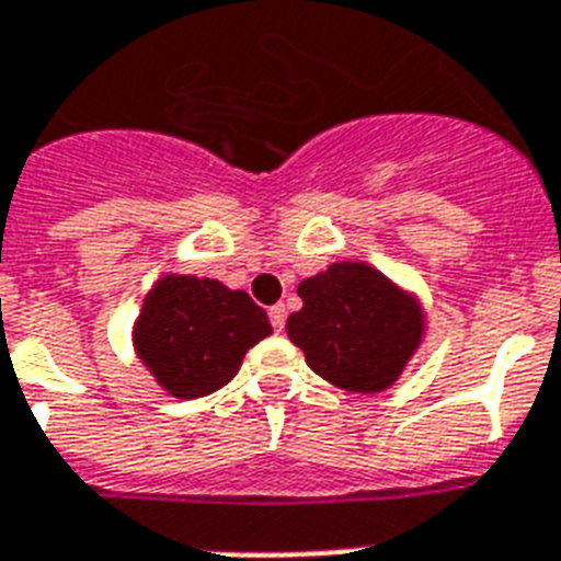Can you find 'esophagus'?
I'll use <instances>...</instances> for the list:
<instances>
[{"mask_svg":"<svg viewBox=\"0 0 561 561\" xmlns=\"http://www.w3.org/2000/svg\"><path fill=\"white\" fill-rule=\"evenodd\" d=\"M270 320H272V329H275V332H284V329H286V306L284 304L272 306Z\"/></svg>","mask_w":561,"mask_h":561,"instance_id":"obj_1","label":"esophagus"}]
</instances>
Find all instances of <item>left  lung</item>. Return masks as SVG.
Returning a JSON list of instances; mask_svg holds the SVG:
<instances>
[{
    "label": "left lung",
    "mask_w": 561,
    "mask_h": 561,
    "mask_svg": "<svg viewBox=\"0 0 561 561\" xmlns=\"http://www.w3.org/2000/svg\"><path fill=\"white\" fill-rule=\"evenodd\" d=\"M286 332L306 363L348 391L389 389L423 337L417 304L366 263H334L298 286Z\"/></svg>",
    "instance_id": "left-lung-1"
}]
</instances>
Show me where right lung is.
Here are the masks:
<instances>
[{
	"label": "right lung",
	"mask_w": 561,
	"mask_h": 561,
	"mask_svg": "<svg viewBox=\"0 0 561 561\" xmlns=\"http://www.w3.org/2000/svg\"><path fill=\"white\" fill-rule=\"evenodd\" d=\"M270 334V318L247 291L170 275L144 300L136 352L172 397L195 400L227 386L243 354Z\"/></svg>",
	"instance_id": "right-lung-1"
}]
</instances>
